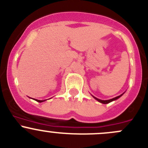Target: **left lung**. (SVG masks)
Returning a JSON list of instances; mask_svg holds the SVG:
<instances>
[{"mask_svg": "<svg viewBox=\"0 0 148 148\" xmlns=\"http://www.w3.org/2000/svg\"><path fill=\"white\" fill-rule=\"evenodd\" d=\"M121 96H122V95H120V96H118V97H116L113 98V99H109V100H101V99H97V98L95 97H94V98H95V99H96L98 101V102H99L102 103V104H108V103H110V102H112V101H114V100H116V99H118V98H120Z\"/></svg>", "mask_w": 148, "mask_h": 148, "instance_id": "1", "label": "left lung"}]
</instances>
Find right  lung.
Returning a JSON list of instances; mask_svg holds the SVG:
<instances>
[{
    "label": "right lung",
    "mask_w": 148,
    "mask_h": 148,
    "mask_svg": "<svg viewBox=\"0 0 148 148\" xmlns=\"http://www.w3.org/2000/svg\"><path fill=\"white\" fill-rule=\"evenodd\" d=\"M36 101H37V102H44V101H46V99L45 100H38V99H35Z\"/></svg>",
    "instance_id": "1"
}]
</instances>
